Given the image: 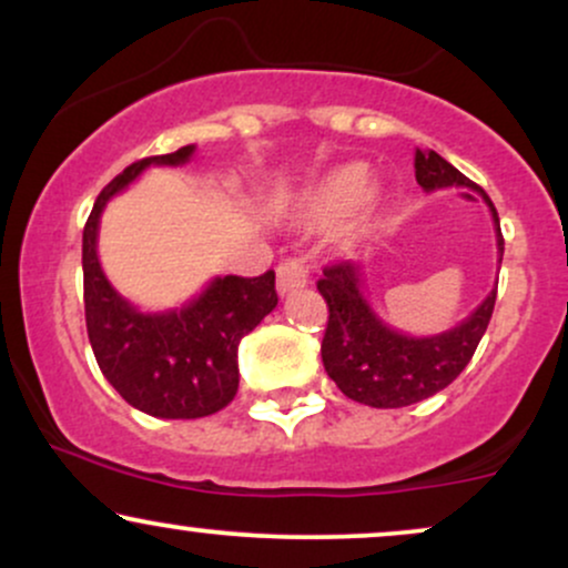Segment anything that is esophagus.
I'll return each instance as SVG.
<instances>
[{
  "label": "esophagus",
  "instance_id": "obj_1",
  "mask_svg": "<svg viewBox=\"0 0 568 568\" xmlns=\"http://www.w3.org/2000/svg\"><path fill=\"white\" fill-rule=\"evenodd\" d=\"M310 283V264L304 262V258H283V262L277 264V291L280 296H285V293L291 291H298L304 288V285Z\"/></svg>",
  "mask_w": 568,
  "mask_h": 568
}]
</instances>
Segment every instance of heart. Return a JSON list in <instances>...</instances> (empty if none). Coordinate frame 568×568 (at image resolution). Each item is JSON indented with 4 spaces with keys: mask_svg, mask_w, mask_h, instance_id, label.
<instances>
[{
    "mask_svg": "<svg viewBox=\"0 0 568 568\" xmlns=\"http://www.w3.org/2000/svg\"><path fill=\"white\" fill-rule=\"evenodd\" d=\"M371 200H374V194L368 192L366 168L344 165L310 194V213L321 224H334V221L347 216L357 202H361V207H368Z\"/></svg>",
    "mask_w": 568,
    "mask_h": 568,
    "instance_id": "heart-1",
    "label": "heart"
}]
</instances>
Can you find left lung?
<instances>
[{
	"label": "left lung",
	"mask_w": 568,
	"mask_h": 568,
	"mask_svg": "<svg viewBox=\"0 0 568 568\" xmlns=\"http://www.w3.org/2000/svg\"><path fill=\"white\" fill-rule=\"evenodd\" d=\"M414 171L425 192L443 186H475L433 149H416ZM484 200L491 207L497 226L501 264L505 237L499 230L497 207L488 194H484ZM317 291L328 304V325L321 344L323 366L349 400L371 408H403L448 387L473 361L497 302L494 288L465 323L446 334L416 338L397 334L376 317L363 296V272L357 264L336 262L325 266L323 277L317 280Z\"/></svg>",
	"instance_id": "obj_1"
}]
</instances>
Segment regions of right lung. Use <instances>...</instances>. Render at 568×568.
<instances>
[{"mask_svg":"<svg viewBox=\"0 0 568 568\" xmlns=\"http://www.w3.org/2000/svg\"><path fill=\"white\" fill-rule=\"evenodd\" d=\"M194 146L143 158L98 194L82 232L84 321L98 368L133 408L160 419H200L237 395L240 338L275 310V272L216 277L181 310L143 315L109 285L95 240L103 207L149 165H184Z\"/></svg>","mask_w":568,"mask_h":568,"instance_id":"obj_1","label":"right lung"}]
</instances>
